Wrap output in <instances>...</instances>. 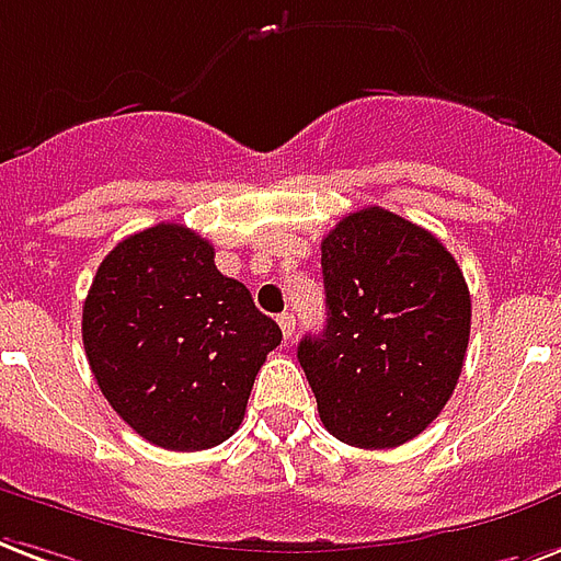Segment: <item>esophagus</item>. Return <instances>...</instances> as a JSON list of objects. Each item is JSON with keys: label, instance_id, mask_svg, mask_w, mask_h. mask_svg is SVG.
Returning a JSON list of instances; mask_svg holds the SVG:
<instances>
[{"label": "esophagus", "instance_id": "obj_1", "mask_svg": "<svg viewBox=\"0 0 561 561\" xmlns=\"http://www.w3.org/2000/svg\"><path fill=\"white\" fill-rule=\"evenodd\" d=\"M277 324H280V333H284V339H293V333H295L293 312H280V316H277Z\"/></svg>", "mask_w": 561, "mask_h": 561}]
</instances>
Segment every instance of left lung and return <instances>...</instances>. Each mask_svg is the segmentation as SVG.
I'll list each match as a JSON object with an SVG mask.
<instances>
[{
  "mask_svg": "<svg viewBox=\"0 0 561 561\" xmlns=\"http://www.w3.org/2000/svg\"><path fill=\"white\" fill-rule=\"evenodd\" d=\"M327 327L298 344L321 423L358 449L414 440L460 379L472 301L458 260L385 208L321 240Z\"/></svg>",
  "mask_w": 561,
  "mask_h": 561,
  "instance_id": "obj_1",
  "label": "left lung"
}]
</instances>
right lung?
<instances>
[{
    "instance_id": "1",
    "label": "right lung",
    "mask_w": 561,
    "mask_h": 561,
    "mask_svg": "<svg viewBox=\"0 0 561 561\" xmlns=\"http://www.w3.org/2000/svg\"><path fill=\"white\" fill-rule=\"evenodd\" d=\"M214 245L159 222L112 249L83 304V347L118 416L170 451L219 446L240 428L254 376L280 344Z\"/></svg>"
}]
</instances>
